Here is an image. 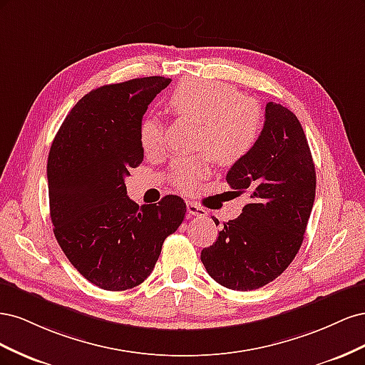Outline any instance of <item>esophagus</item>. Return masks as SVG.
I'll return each instance as SVG.
<instances>
[{"mask_svg": "<svg viewBox=\"0 0 365 365\" xmlns=\"http://www.w3.org/2000/svg\"><path fill=\"white\" fill-rule=\"evenodd\" d=\"M187 213H189V216L190 217H204L205 215H207V212L205 210L201 207V205H197V204H195V202H187Z\"/></svg>", "mask_w": 365, "mask_h": 365, "instance_id": "34e87169", "label": "esophagus"}]
</instances>
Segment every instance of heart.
Listing matches in <instances>:
<instances>
[{
    "instance_id": "b5f03b06",
    "label": "heart",
    "mask_w": 365,
    "mask_h": 365,
    "mask_svg": "<svg viewBox=\"0 0 365 365\" xmlns=\"http://www.w3.org/2000/svg\"><path fill=\"white\" fill-rule=\"evenodd\" d=\"M172 113L201 123L197 149L207 150L217 164L233 165L256 145L262 129V109L242 97L235 86L219 81L189 79L175 88L169 98ZM140 145L148 155L163 148V128L153 117L141 121ZM208 173V157L182 158L173 164V181L182 192H193Z\"/></svg>"
}]
</instances>
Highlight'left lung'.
<instances>
[{"instance_id": "8db88e82", "label": "left lung", "mask_w": 365, "mask_h": 365, "mask_svg": "<svg viewBox=\"0 0 365 365\" xmlns=\"http://www.w3.org/2000/svg\"><path fill=\"white\" fill-rule=\"evenodd\" d=\"M227 182L250 202L201 251V260L210 277L225 288L259 289L294 260L315 201V164L292 111L268 102L256 145L231 165Z\"/></svg>"}]
</instances>
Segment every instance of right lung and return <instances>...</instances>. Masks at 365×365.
Instances as JSON below:
<instances>
[{"mask_svg": "<svg viewBox=\"0 0 365 365\" xmlns=\"http://www.w3.org/2000/svg\"><path fill=\"white\" fill-rule=\"evenodd\" d=\"M169 83L152 76L96 88L63 120L48 153L54 236L73 267L106 291L145 282L164 239L184 220L180 196L140 207L125 184L145 157L138 137L143 115Z\"/></svg>", "mask_w": 365, "mask_h": 365, "instance_id": "right-lung-1", "label": "right lung"}]
</instances>
